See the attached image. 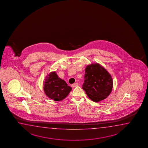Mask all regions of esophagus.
I'll use <instances>...</instances> for the list:
<instances>
[{
    "instance_id": "34e87169",
    "label": "esophagus",
    "mask_w": 148,
    "mask_h": 148,
    "mask_svg": "<svg viewBox=\"0 0 148 148\" xmlns=\"http://www.w3.org/2000/svg\"><path fill=\"white\" fill-rule=\"evenodd\" d=\"M78 86V83H74V84H73L71 85V86H72V87H73V88L77 86Z\"/></svg>"
}]
</instances>
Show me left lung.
Instances as JSON below:
<instances>
[{
  "label": "left lung",
  "instance_id": "8db88e82",
  "mask_svg": "<svg viewBox=\"0 0 148 148\" xmlns=\"http://www.w3.org/2000/svg\"><path fill=\"white\" fill-rule=\"evenodd\" d=\"M113 82L111 75L97 63L86 66L82 88L89 98L98 102L107 98L111 93Z\"/></svg>",
  "mask_w": 148,
  "mask_h": 148
}]
</instances>
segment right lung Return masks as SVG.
Wrapping results in <instances>:
<instances>
[{
  "mask_svg": "<svg viewBox=\"0 0 148 148\" xmlns=\"http://www.w3.org/2000/svg\"><path fill=\"white\" fill-rule=\"evenodd\" d=\"M43 90L46 95L54 101H61L66 98L72 88L66 82L58 77L55 72H51L44 82Z\"/></svg>",
  "mask_w": 148,
  "mask_h": 148,
  "instance_id": "right-lung-1",
  "label": "right lung"
}]
</instances>
